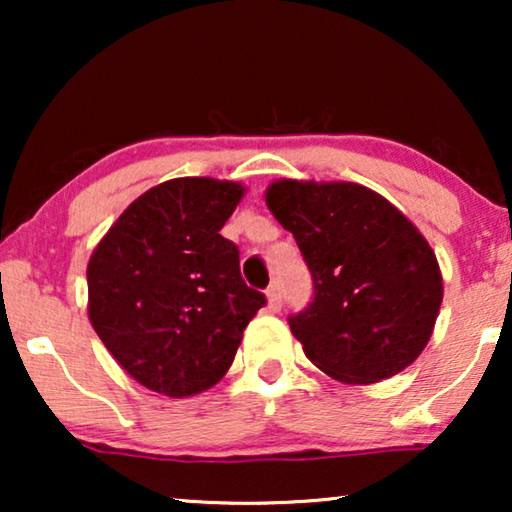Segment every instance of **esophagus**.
<instances>
[{
    "label": "esophagus",
    "mask_w": 512,
    "mask_h": 512,
    "mask_svg": "<svg viewBox=\"0 0 512 512\" xmlns=\"http://www.w3.org/2000/svg\"><path fill=\"white\" fill-rule=\"evenodd\" d=\"M265 296H268V307L272 312H279L282 310V293H279V289L275 284L270 286L268 291H265Z\"/></svg>",
    "instance_id": "34e87169"
}]
</instances>
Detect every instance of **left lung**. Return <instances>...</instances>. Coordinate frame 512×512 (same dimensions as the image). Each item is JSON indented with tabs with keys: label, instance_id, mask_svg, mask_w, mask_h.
<instances>
[{
	"label": "left lung",
	"instance_id": "1",
	"mask_svg": "<svg viewBox=\"0 0 512 512\" xmlns=\"http://www.w3.org/2000/svg\"><path fill=\"white\" fill-rule=\"evenodd\" d=\"M265 202L312 272V303L289 317L307 359L347 384L408 368L443 303V277L424 235L389 200L352 181L282 179Z\"/></svg>",
	"mask_w": 512,
	"mask_h": 512
}]
</instances>
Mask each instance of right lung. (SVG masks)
Segmentation results:
<instances>
[{
	"label": "right lung",
	"mask_w": 512,
	"mask_h": 512,
	"mask_svg": "<svg viewBox=\"0 0 512 512\" xmlns=\"http://www.w3.org/2000/svg\"><path fill=\"white\" fill-rule=\"evenodd\" d=\"M244 186L181 177L132 202L88 261V317L142 387L184 398L228 373L244 328L265 305L221 235Z\"/></svg>",
	"instance_id": "1"
}]
</instances>
